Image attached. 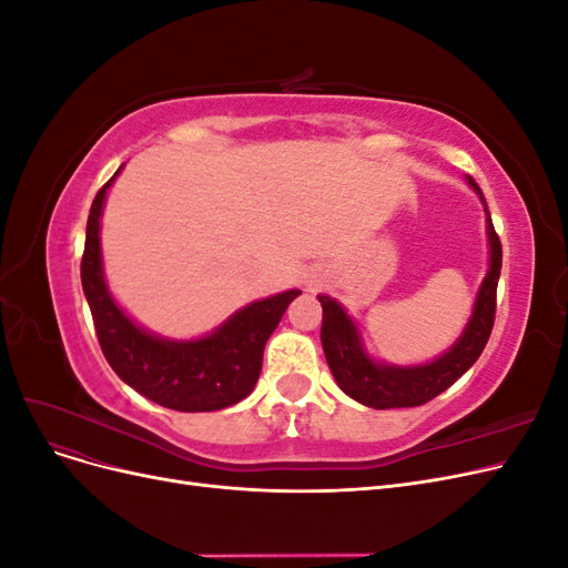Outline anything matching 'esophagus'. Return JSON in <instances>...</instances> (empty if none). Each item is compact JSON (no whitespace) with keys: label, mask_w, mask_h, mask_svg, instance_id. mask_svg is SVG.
<instances>
[{"label":"esophagus","mask_w":568,"mask_h":568,"mask_svg":"<svg viewBox=\"0 0 568 568\" xmlns=\"http://www.w3.org/2000/svg\"><path fill=\"white\" fill-rule=\"evenodd\" d=\"M305 286L307 288H311V291H315V288H320L322 286V272H311V274H307V277H305Z\"/></svg>","instance_id":"1"}]
</instances>
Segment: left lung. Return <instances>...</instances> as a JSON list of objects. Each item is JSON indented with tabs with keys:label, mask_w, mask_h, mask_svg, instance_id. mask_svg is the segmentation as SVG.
Wrapping results in <instances>:
<instances>
[{
	"label": "left lung",
	"mask_w": 568,
	"mask_h": 568,
	"mask_svg": "<svg viewBox=\"0 0 568 568\" xmlns=\"http://www.w3.org/2000/svg\"><path fill=\"white\" fill-rule=\"evenodd\" d=\"M467 184L474 189L480 203H484L490 261L486 277L478 286L467 326H464L459 338L443 355L424 365L379 363V359H374L367 353L357 324L343 311V305L326 294L317 296V301L322 303L320 336L326 365H329L338 388L351 395L353 400L374 409L424 405L434 400L443 390H448L476 363L478 355L484 353L495 322V291L503 267V246L500 236L495 234L484 192H480V186L469 175Z\"/></svg>",
	"instance_id": "1"
}]
</instances>
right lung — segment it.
<instances>
[{
  "instance_id": "1",
  "label": "right lung",
  "mask_w": 568,
  "mask_h": 568,
  "mask_svg": "<svg viewBox=\"0 0 568 568\" xmlns=\"http://www.w3.org/2000/svg\"><path fill=\"white\" fill-rule=\"evenodd\" d=\"M115 175L99 189L88 217L80 265L82 291L90 303L99 346L113 372L144 398L178 412H215L255 388L263 351L298 288L253 301L201 338H163L125 315L111 296L101 261V213Z\"/></svg>"
}]
</instances>
